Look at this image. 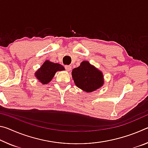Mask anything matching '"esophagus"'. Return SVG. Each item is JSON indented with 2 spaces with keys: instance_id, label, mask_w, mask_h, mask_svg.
Wrapping results in <instances>:
<instances>
[{
  "instance_id": "1",
  "label": "esophagus",
  "mask_w": 148,
  "mask_h": 148,
  "mask_svg": "<svg viewBox=\"0 0 148 148\" xmlns=\"http://www.w3.org/2000/svg\"><path fill=\"white\" fill-rule=\"evenodd\" d=\"M64 68H65V69L67 71H71V70L72 67H71V65H65Z\"/></svg>"
}]
</instances>
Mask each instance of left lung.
<instances>
[{"instance_id": "obj_1", "label": "left lung", "mask_w": 148, "mask_h": 148, "mask_svg": "<svg viewBox=\"0 0 148 148\" xmlns=\"http://www.w3.org/2000/svg\"><path fill=\"white\" fill-rule=\"evenodd\" d=\"M72 76L75 84L86 92H92L104 84L102 73L88 61L81 62L80 66L72 70Z\"/></svg>"}]
</instances>
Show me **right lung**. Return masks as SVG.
Masks as SVG:
<instances>
[{
    "mask_svg": "<svg viewBox=\"0 0 148 148\" xmlns=\"http://www.w3.org/2000/svg\"><path fill=\"white\" fill-rule=\"evenodd\" d=\"M63 70H64V68L61 64L46 61L40 67V69L36 72L35 76L42 84H47L53 78L57 71H61Z\"/></svg>",
    "mask_w": 148,
    "mask_h": 148,
    "instance_id": "obj_1",
    "label": "right lung"
}]
</instances>
